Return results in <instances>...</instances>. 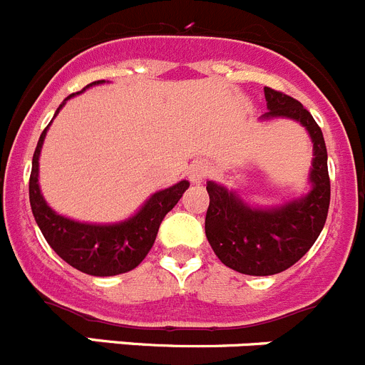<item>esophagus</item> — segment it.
<instances>
[{
    "instance_id": "obj_1",
    "label": "esophagus",
    "mask_w": 365,
    "mask_h": 365,
    "mask_svg": "<svg viewBox=\"0 0 365 365\" xmlns=\"http://www.w3.org/2000/svg\"><path fill=\"white\" fill-rule=\"evenodd\" d=\"M209 173H211V167H209V163L203 162V160H200V162H195L192 163V167H190L189 178H190V182L200 183L203 178H207V176H209Z\"/></svg>"
}]
</instances>
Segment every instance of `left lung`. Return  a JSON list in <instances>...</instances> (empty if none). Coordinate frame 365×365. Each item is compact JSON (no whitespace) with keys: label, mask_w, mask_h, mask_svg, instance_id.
<instances>
[{"label":"left lung","mask_w":365,"mask_h":365,"mask_svg":"<svg viewBox=\"0 0 365 365\" xmlns=\"http://www.w3.org/2000/svg\"><path fill=\"white\" fill-rule=\"evenodd\" d=\"M264 93L269 109L264 118H293L309 130L314 147L313 190L298 202L258 211L244 205L227 189L207 183V240L222 264L252 277L277 274L297 264L324 229L331 200L327 149L314 118L300 101L282 91L265 87Z\"/></svg>","instance_id":"8db88e82"}]
</instances>
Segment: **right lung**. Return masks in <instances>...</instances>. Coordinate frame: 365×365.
Here are the masks:
<instances>
[{"instance_id":"add662e5","label":"right lung","mask_w":365,"mask_h":365,"mask_svg":"<svg viewBox=\"0 0 365 365\" xmlns=\"http://www.w3.org/2000/svg\"><path fill=\"white\" fill-rule=\"evenodd\" d=\"M96 83H103V80L93 81L87 87ZM71 96H67V100ZM60 109L56 110V114L60 113ZM45 133L47 129L39 136L34 156H32L29 196H31L32 215L43 232L47 244L68 265L93 277H114V274H121V272L138 267L153 247L160 223L182 198L189 187V182L182 180L176 185L153 195L149 202L142 207V211L123 223L88 225V223L72 222V220L56 215L39 192L38 158L43 145Z\"/></svg>"}]
</instances>
